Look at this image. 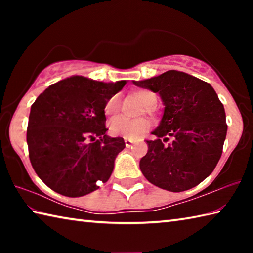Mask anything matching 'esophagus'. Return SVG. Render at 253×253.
<instances>
[{
	"instance_id": "1",
	"label": "esophagus",
	"mask_w": 253,
	"mask_h": 253,
	"mask_svg": "<svg viewBox=\"0 0 253 253\" xmlns=\"http://www.w3.org/2000/svg\"><path fill=\"white\" fill-rule=\"evenodd\" d=\"M124 140H125V145H126V147H130L131 145L135 143V140H134V139H131V138H124Z\"/></svg>"
}]
</instances>
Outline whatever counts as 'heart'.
Returning a JSON list of instances; mask_svg holds the SVG:
<instances>
[{"instance_id": "1", "label": "heart", "mask_w": 253, "mask_h": 253, "mask_svg": "<svg viewBox=\"0 0 253 253\" xmlns=\"http://www.w3.org/2000/svg\"><path fill=\"white\" fill-rule=\"evenodd\" d=\"M137 99L142 102L143 106L147 109L155 108L157 104V96L147 89H140L132 92ZM121 110V97L114 95L106 101L104 111L107 116H116ZM151 127L149 122L145 119L139 121H130L125 117L114 118L109 124V130L115 136H122L125 138H135V137L144 134Z\"/></svg>"}]
</instances>
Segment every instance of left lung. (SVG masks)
<instances>
[{
	"instance_id": "1",
	"label": "left lung",
	"mask_w": 253,
	"mask_h": 253,
	"mask_svg": "<svg viewBox=\"0 0 253 253\" xmlns=\"http://www.w3.org/2000/svg\"><path fill=\"white\" fill-rule=\"evenodd\" d=\"M132 83L160 93L165 106L152 132L156 139L146 140L148 152L139 162L144 176L170 192L196 186L215 169L228 130L216 92L210 84L176 70Z\"/></svg>"
}]
</instances>
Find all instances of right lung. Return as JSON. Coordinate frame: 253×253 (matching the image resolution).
<instances>
[{
    "label": "right lung",
    "mask_w": 253,
    "mask_h": 253,
    "mask_svg": "<svg viewBox=\"0 0 253 253\" xmlns=\"http://www.w3.org/2000/svg\"><path fill=\"white\" fill-rule=\"evenodd\" d=\"M125 84V80L105 84L75 76L51 84L33 102L29 157L51 190L78 198L99 188L98 181H108L125 142L106 135L104 107Z\"/></svg>",
    "instance_id": "right-lung-1"
}]
</instances>
